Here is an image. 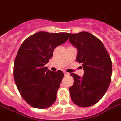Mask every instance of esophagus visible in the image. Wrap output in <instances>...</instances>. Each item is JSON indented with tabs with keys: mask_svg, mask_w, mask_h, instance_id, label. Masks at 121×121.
I'll use <instances>...</instances> for the list:
<instances>
[{
	"mask_svg": "<svg viewBox=\"0 0 121 121\" xmlns=\"http://www.w3.org/2000/svg\"><path fill=\"white\" fill-rule=\"evenodd\" d=\"M64 74H65V75H69V73H67V72H64Z\"/></svg>",
	"mask_w": 121,
	"mask_h": 121,
	"instance_id": "esophagus-1",
	"label": "esophagus"
}]
</instances>
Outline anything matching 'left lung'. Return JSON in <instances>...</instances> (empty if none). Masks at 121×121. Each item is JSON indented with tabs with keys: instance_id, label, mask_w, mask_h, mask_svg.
Here are the masks:
<instances>
[{
	"instance_id": "8db88e82",
	"label": "left lung",
	"mask_w": 121,
	"mask_h": 121,
	"mask_svg": "<svg viewBox=\"0 0 121 121\" xmlns=\"http://www.w3.org/2000/svg\"><path fill=\"white\" fill-rule=\"evenodd\" d=\"M69 42L78 50L76 60L82 64V77L71 73L74 84L69 88L72 100L80 107L97 103L111 82L112 60L100 39L87 32L69 34Z\"/></svg>"
}]
</instances>
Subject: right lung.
Listing matches in <instances>:
<instances>
[{"label":"right lung","instance_id":"right-lung-1","mask_svg":"<svg viewBox=\"0 0 121 121\" xmlns=\"http://www.w3.org/2000/svg\"><path fill=\"white\" fill-rule=\"evenodd\" d=\"M69 33L39 32L22 43L15 59L13 76L17 89L25 101L38 109L52 106L64 76L45 65L52 58L55 48L67 41Z\"/></svg>","mask_w":121,"mask_h":121}]
</instances>
